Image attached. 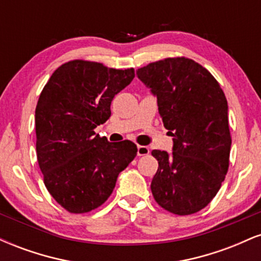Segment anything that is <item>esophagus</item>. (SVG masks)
Returning a JSON list of instances; mask_svg holds the SVG:
<instances>
[{
  "label": "esophagus",
  "mask_w": 261,
  "mask_h": 261,
  "mask_svg": "<svg viewBox=\"0 0 261 261\" xmlns=\"http://www.w3.org/2000/svg\"><path fill=\"white\" fill-rule=\"evenodd\" d=\"M149 153V148L146 146H137V155H147Z\"/></svg>",
  "instance_id": "34e87169"
}]
</instances>
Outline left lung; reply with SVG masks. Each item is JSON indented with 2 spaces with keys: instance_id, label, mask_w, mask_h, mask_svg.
I'll return each mask as SVG.
<instances>
[{
  "instance_id": "1",
  "label": "left lung",
  "mask_w": 261,
  "mask_h": 261,
  "mask_svg": "<svg viewBox=\"0 0 261 261\" xmlns=\"http://www.w3.org/2000/svg\"><path fill=\"white\" fill-rule=\"evenodd\" d=\"M157 97L173 139V152L153 149L158 169L151 182L161 207L179 216L211 202L226 178L230 139L228 106L220 83L191 59L168 58L136 71Z\"/></svg>"
}]
</instances>
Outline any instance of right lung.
<instances>
[{
    "label": "right lung",
    "instance_id": "obj_1",
    "mask_svg": "<svg viewBox=\"0 0 261 261\" xmlns=\"http://www.w3.org/2000/svg\"><path fill=\"white\" fill-rule=\"evenodd\" d=\"M134 68L72 60L51 74L35 108L37 157L44 184L70 214H86L112 195L119 173L137 146L109 142L94 128L112 115L115 94L131 83Z\"/></svg>",
    "mask_w": 261,
    "mask_h": 261
}]
</instances>
